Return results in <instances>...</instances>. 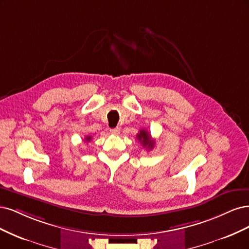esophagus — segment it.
Wrapping results in <instances>:
<instances>
[{
    "label": "esophagus",
    "instance_id": "obj_1",
    "mask_svg": "<svg viewBox=\"0 0 249 249\" xmlns=\"http://www.w3.org/2000/svg\"><path fill=\"white\" fill-rule=\"evenodd\" d=\"M109 131H110V133H111V134H114V135H118V134L120 133V128H119V127H116V128H111V129H110Z\"/></svg>",
    "mask_w": 249,
    "mask_h": 249
}]
</instances>
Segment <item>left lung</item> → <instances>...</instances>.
Here are the masks:
<instances>
[{"instance_id": "obj_1", "label": "left lung", "mask_w": 249, "mask_h": 249, "mask_svg": "<svg viewBox=\"0 0 249 249\" xmlns=\"http://www.w3.org/2000/svg\"><path fill=\"white\" fill-rule=\"evenodd\" d=\"M136 138H138V140L141 142L142 145L145 147L147 150L153 149V147L155 145V142L152 141L151 135L147 130H145V129L140 130L139 134L136 135Z\"/></svg>"}]
</instances>
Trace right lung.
Wrapping results in <instances>:
<instances>
[{
	"mask_svg": "<svg viewBox=\"0 0 249 249\" xmlns=\"http://www.w3.org/2000/svg\"><path fill=\"white\" fill-rule=\"evenodd\" d=\"M91 140H92L91 136H86V138H85V142H90Z\"/></svg>",
	"mask_w": 249,
	"mask_h": 249,
	"instance_id": "1",
	"label": "right lung"
}]
</instances>
